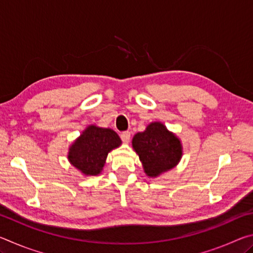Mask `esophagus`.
<instances>
[{"label":"esophagus","mask_w":253,"mask_h":253,"mask_svg":"<svg viewBox=\"0 0 253 253\" xmlns=\"http://www.w3.org/2000/svg\"><path fill=\"white\" fill-rule=\"evenodd\" d=\"M121 138L124 143H129L130 140V132L129 131H123L121 134Z\"/></svg>","instance_id":"34e87169"}]
</instances>
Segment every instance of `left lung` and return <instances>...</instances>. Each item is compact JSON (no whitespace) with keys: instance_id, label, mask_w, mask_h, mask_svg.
<instances>
[{"instance_id":"obj_1","label":"left lung","mask_w":253,"mask_h":253,"mask_svg":"<svg viewBox=\"0 0 253 253\" xmlns=\"http://www.w3.org/2000/svg\"><path fill=\"white\" fill-rule=\"evenodd\" d=\"M132 147L143 163L145 173L151 177L173 169L182 157L179 139L161 123L149 124L146 130L137 132Z\"/></svg>"}]
</instances>
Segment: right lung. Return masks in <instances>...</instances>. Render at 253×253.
Segmentation results:
<instances>
[{"label":"right lung","instance_id":"right-lung-1","mask_svg":"<svg viewBox=\"0 0 253 253\" xmlns=\"http://www.w3.org/2000/svg\"><path fill=\"white\" fill-rule=\"evenodd\" d=\"M122 144L119 136L109 128L89 126L69 152V161L84 175H97L101 172L111 149Z\"/></svg>","mask_w":253,"mask_h":253}]
</instances>
